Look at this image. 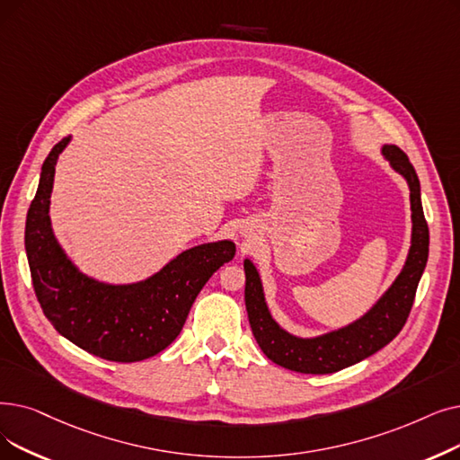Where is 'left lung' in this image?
I'll return each instance as SVG.
<instances>
[{"label":"left lung","instance_id":"1","mask_svg":"<svg viewBox=\"0 0 460 460\" xmlns=\"http://www.w3.org/2000/svg\"><path fill=\"white\" fill-rule=\"evenodd\" d=\"M384 157L404 176L411 205V246L406 263L391 288L353 323L314 338H301L279 327L269 312L261 278L244 259V301L250 327L259 348L272 363L303 374H332L351 367L387 346L402 331L413 306L419 279L429 259V226L421 205V186L408 155L394 145H384Z\"/></svg>","mask_w":460,"mask_h":460}]
</instances>
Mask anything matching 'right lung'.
I'll list each match as a JSON object with an SVG mask.
<instances>
[{
    "instance_id": "add662e5",
    "label": "right lung",
    "mask_w": 460,
    "mask_h": 460,
    "mask_svg": "<svg viewBox=\"0 0 460 460\" xmlns=\"http://www.w3.org/2000/svg\"><path fill=\"white\" fill-rule=\"evenodd\" d=\"M69 141L62 138L47 155L26 217L24 243L37 301L52 327L75 346L107 361H143L181 334L199 291L234 257V243L193 246L135 284L114 286L83 274L58 244L49 216L56 162Z\"/></svg>"
}]
</instances>
